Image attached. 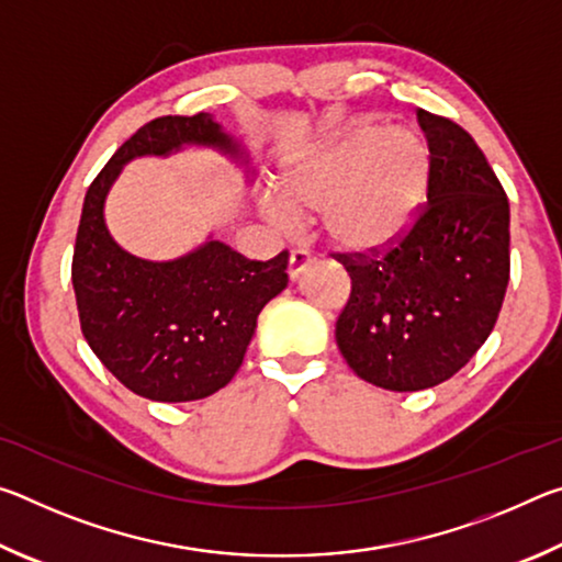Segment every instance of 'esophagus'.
I'll return each mask as SVG.
<instances>
[{"mask_svg": "<svg viewBox=\"0 0 562 562\" xmlns=\"http://www.w3.org/2000/svg\"><path fill=\"white\" fill-rule=\"evenodd\" d=\"M312 265V258H310V252H304V250H292V255H290V278L292 280H297L300 274H304V270H307Z\"/></svg>", "mask_w": 562, "mask_h": 562, "instance_id": "esophagus-1", "label": "esophagus"}]
</instances>
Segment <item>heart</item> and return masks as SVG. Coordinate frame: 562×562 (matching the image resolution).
I'll return each instance as SVG.
<instances>
[{
	"label": "heart",
	"instance_id": "obj_1",
	"mask_svg": "<svg viewBox=\"0 0 562 562\" xmlns=\"http://www.w3.org/2000/svg\"><path fill=\"white\" fill-rule=\"evenodd\" d=\"M431 186V150L412 128L382 123L339 133L282 170L278 193L262 195V213L292 227L322 213L327 240L345 252L374 255L412 231Z\"/></svg>",
	"mask_w": 562,
	"mask_h": 562
}]
</instances>
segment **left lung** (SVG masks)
<instances>
[{
	"mask_svg": "<svg viewBox=\"0 0 562 562\" xmlns=\"http://www.w3.org/2000/svg\"><path fill=\"white\" fill-rule=\"evenodd\" d=\"M431 150L426 207L382 258L337 255L351 278L337 347L355 374L418 392L465 367L496 325L510 274V207L459 123L416 111Z\"/></svg>",
	"mask_w": 562,
	"mask_h": 562,
	"instance_id": "left-lung-1",
	"label": "left lung"
}]
</instances>
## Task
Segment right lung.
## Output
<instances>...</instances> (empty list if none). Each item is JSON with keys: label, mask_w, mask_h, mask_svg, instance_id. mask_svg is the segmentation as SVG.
Segmentation results:
<instances>
[{"label": "right lung", "mask_w": 562, "mask_h": 562, "mask_svg": "<svg viewBox=\"0 0 562 562\" xmlns=\"http://www.w3.org/2000/svg\"><path fill=\"white\" fill-rule=\"evenodd\" d=\"M213 148L252 176L245 146L211 113L160 116L140 126L83 198L71 282L81 331L101 364L150 402H195L243 364L265 304L288 288V252L247 260L211 235L176 260H144L113 240L106 195L133 158Z\"/></svg>", "instance_id": "1"}]
</instances>
